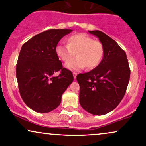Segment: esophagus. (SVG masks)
I'll use <instances>...</instances> for the list:
<instances>
[{
	"label": "esophagus",
	"mask_w": 146,
	"mask_h": 146,
	"mask_svg": "<svg viewBox=\"0 0 146 146\" xmlns=\"http://www.w3.org/2000/svg\"><path fill=\"white\" fill-rule=\"evenodd\" d=\"M77 74H78V73H75V72H73V78H74V79L76 78Z\"/></svg>",
	"instance_id": "34e87169"
}]
</instances>
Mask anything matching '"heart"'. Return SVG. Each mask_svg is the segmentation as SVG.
Segmentation results:
<instances>
[{"label": "heart", "instance_id": "b5f03b06", "mask_svg": "<svg viewBox=\"0 0 146 146\" xmlns=\"http://www.w3.org/2000/svg\"><path fill=\"white\" fill-rule=\"evenodd\" d=\"M66 45H58L56 47V54L61 60L68 63L75 54L77 56L66 64L68 69L78 71L85 67L90 70L101 63L105 53V48L101 41L93 40L85 33H78L68 36Z\"/></svg>", "mask_w": 146, "mask_h": 146}]
</instances>
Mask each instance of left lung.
<instances>
[{"instance_id": "1", "label": "left lung", "mask_w": 146, "mask_h": 146, "mask_svg": "<svg viewBox=\"0 0 146 146\" xmlns=\"http://www.w3.org/2000/svg\"><path fill=\"white\" fill-rule=\"evenodd\" d=\"M88 32L99 38L105 53L95 68L77 75L80 103L88 113L102 115L114 110L123 99L131 70L125 52L113 39L100 31Z\"/></svg>"}]
</instances>
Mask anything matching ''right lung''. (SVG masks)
<instances>
[{"mask_svg": "<svg viewBox=\"0 0 146 146\" xmlns=\"http://www.w3.org/2000/svg\"><path fill=\"white\" fill-rule=\"evenodd\" d=\"M71 29H50L35 35L21 48L16 64L20 96L29 108L47 113L60 104L62 94L73 81L56 54L60 40ZM60 71L59 76L53 74Z\"/></svg>", "mask_w": 146, "mask_h": 146, "instance_id": "obj_1", "label": "right lung"}]
</instances>
